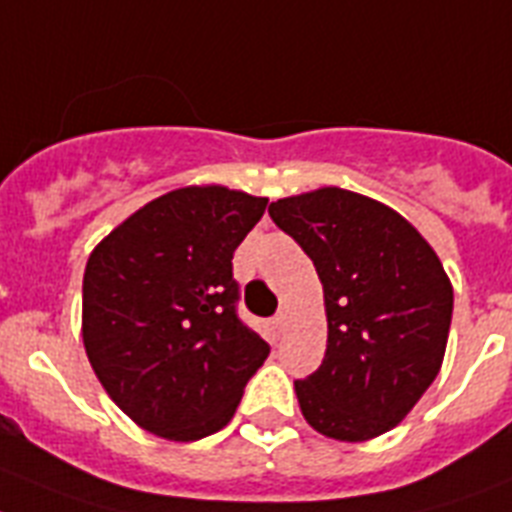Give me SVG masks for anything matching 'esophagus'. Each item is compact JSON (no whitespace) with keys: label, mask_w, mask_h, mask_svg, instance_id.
<instances>
[{"label":"esophagus","mask_w":512,"mask_h":512,"mask_svg":"<svg viewBox=\"0 0 512 512\" xmlns=\"http://www.w3.org/2000/svg\"><path fill=\"white\" fill-rule=\"evenodd\" d=\"M274 327H277V332H285V329H287V314H285V311H280V314L274 316Z\"/></svg>","instance_id":"34e87169"}]
</instances>
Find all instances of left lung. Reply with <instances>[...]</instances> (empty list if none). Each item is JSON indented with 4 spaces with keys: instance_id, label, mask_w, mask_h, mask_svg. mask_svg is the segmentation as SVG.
Wrapping results in <instances>:
<instances>
[{
    "instance_id": "obj_1",
    "label": "left lung",
    "mask_w": 512,
    "mask_h": 512,
    "mask_svg": "<svg viewBox=\"0 0 512 512\" xmlns=\"http://www.w3.org/2000/svg\"><path fill=\"white\" fill-rule=\"evenodd\" d=\"M269 217L308 253L324 287V361L295 382L303 418L340 442L390 432L445 361V266L403 214L353 190L324 185L280 198Z\"/></svg>"
}]
</instances>
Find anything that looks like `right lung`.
Segmentation results:
<instances>
[{
    "instance_id": "obj_1",
    "label": "right lung",
    "mask_w": 512,
    "mask_h": 512,
    "mask_svg": "<svg viewBox=\"0 0 512 512\" xmlns=\"http://www.w3.org/2000/svg\"><path fill=\"white\" fill-rule=\"evenodd\" d=\"M269 198L185 185L154 198L91 251L83 348L114 405L170 442H196L235 416L269 345L235 316L232 253Z\"/></svg>"
}]
</instances>
